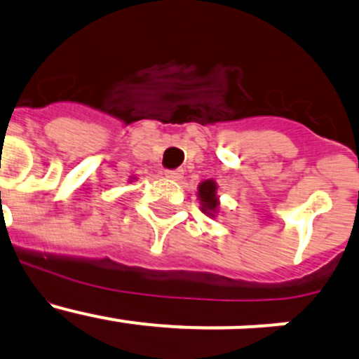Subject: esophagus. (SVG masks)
Listing matches in <instances>:
<instances>
[{"instance_id": "1", "label": "esophagus", "mask_w": 359, "mask_h": 359, "mask_svg": "<svg viewBox=\"0 0 359 359\" xmlns=\"http://www.w3.org/2000/svg\"><path fill=\"white\" fill-rule=\"evenodd\" d=\"M182 175V170H165V177L170 180H180Z\"/></svg>"}]
</instances>
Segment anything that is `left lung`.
<instances>
[{"label": "left lung", "mask_w": 359, "mask_h": 359, "mask_svg": "<svg viewBox=\"0 0 359 359\" xmlns=\"http://www.w3.org/2000/svg\"><path fill=\"white\" fill-rule=\"evenodd\" d=\"M198 200H200L201 212L208 217H215L219 212V196H217V182L208 179L203 180L198 186Z\"/></svg>", "instance_id": "1"}]
</instances>
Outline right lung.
I'll return each instance as SVG.
<instances>
[{
    "label": "right lung",
    "instance_id": "right-lung-1",
    "mask_svg": "<svg viewBox=\"0 0 359 359\" xmlns=\"http://www.w3.org/2000/svg\"><path fill=\"white\" fill-rule=\"evenodd\" d=\"M132 179H135V177H132Z\"/></svg>",
    "mask_w": 359,
    "mask_h": 359
}]
</instances>
